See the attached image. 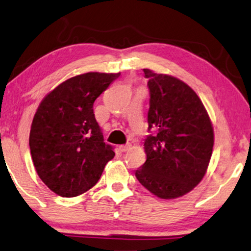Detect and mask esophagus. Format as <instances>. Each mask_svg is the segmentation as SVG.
<instances>
[{
    "instance_id": "34e87169",
    "label": "esophagus",
    "mask_w": 251,
    "mask_h": 251,
    "mask_svg": "<svg viewBox=\"0 0 251 251\" xmlns=\"http://www.w3.org/2000/svg\"><path fill=\"white\" fill-rule=\"evenodd\" d=\"M130 147L131 145H123L119 147V150H120L121 152H126V151H128L130 149Z\"/></svg>"
}]
</instances>
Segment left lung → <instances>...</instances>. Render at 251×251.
Masks as SVG:
<instances>
[{
  "label": "left lung",
  "mask_w": 251,
  "mask_h": 251,
  "mask_svg": "<svg viewBox=\"0 0 251 251\" xmlns=\"http://www.w3.org/2000/svg\"><path fill=\"white\" fill-rule=\"evenodd\" d=\"M143 72L150 93V134L145 140L147 160L135 170V176L159 198H178L192 190L206 174L213 129L202 102L189 85L149 69Z\"/></svg>",
  "instance_id": "8db88e82"
}]
</instances>
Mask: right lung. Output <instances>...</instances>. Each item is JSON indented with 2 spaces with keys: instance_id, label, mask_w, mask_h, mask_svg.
<instances>
[{
  "instance_id": "obj_1",
  "label": "right lung",
  "mask_w": 251,
  "mask_h": 251,
  "mask_svg": "<svg viewBox=\"0 0 251 251\" xmlns=\"http://www.w3.org/2000/svg\"><path fill=\"white\" fill-rule=\"evenodd\" d=\"M120 73L73 76L45 97L31 126V155L41 180L61 197L84 194L98 182L112 148L94 118L93 103Z\"/></svg>"
}]
</instances>
